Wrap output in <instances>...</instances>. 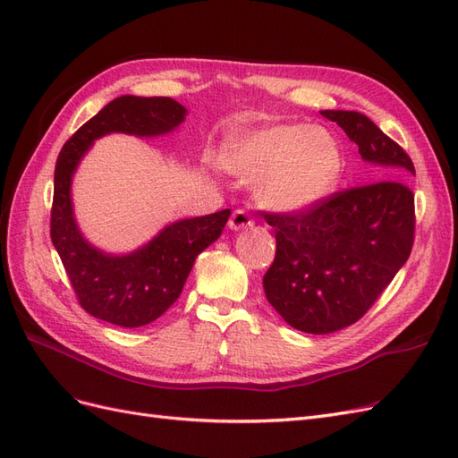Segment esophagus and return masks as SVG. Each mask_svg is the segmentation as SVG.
Listing matches in <instances>:
<instances>
[{
  "instance_id": "34e87169",
  "label": "esophagus",
  "mask_w": 458,
  "mask_h": 458,
  "mask_svg": "<svg viewBox=\"0 0 458 458\" xmlns=\"http://www.w3.org/2000/svg\"><path fill=\"white\" fill-rule=\"evenodd\" d=\"M252 225H254V219L246 210H234L231 219H229V227L233 231H241V229H246V227H252Z\"/></svg>"
}]
</instances>
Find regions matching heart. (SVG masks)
<instances>
[{"label":"heart","instance_id":"obj_1","mask_svg":"<svg viewBox=\"0 0 458 458\" xmlns=\"http://www.w3.org/2000/svg\"><path fill=\"white\" fill-rule=\"evenodd\" d=\"M221 165L254 182L258 200L276 212H303L323 202L342 174L336 137L308 123H276L231 137Z\"/></svg>","mask_w":458,"mask_h":458}]
</instances>
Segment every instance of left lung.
Instances as JSON below:
<instances>
[{
  "instance_id": "left-lung-1",
  "label": "left lung",
  "mask_w": 458,
  "mask_h": 458,
  "mask_svg": "<svg viewBox=\"0 0 458 458\" xmlns=\"http://www.w3.org/2000/svg\"><path fill=\"white\" fill-rule=\"evenodd\" d=\"M377 165V182L345 189L294 214H266L276 252L263 276L267 301L284 321L310 335H328L361 318L414 241V175L407 152L355 110H321Z\"/></svg>"
}]
</instances>
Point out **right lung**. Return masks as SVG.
<instances>
[{"instance_id":"right-lung-1","label":"right lung","mask_w":458,"mask_h":458,"mask_svg":"<svg viewBox=\"0 0 458 458\" xmlns=\"http://www.w3.org/2000/svg\"><path fill=\"white\" fill-rule=\"evenodd\" d=\"M187 108L170 97L122 95L68 140L55 165L51 241L80 306L101 321L135 328L148 325L179 298L197 256L219 239L231 210L179 219L130 254H105L78 229L72 177L88 148L108 133L158 137L174 131Z\"/></svg>"}]
</instances>
